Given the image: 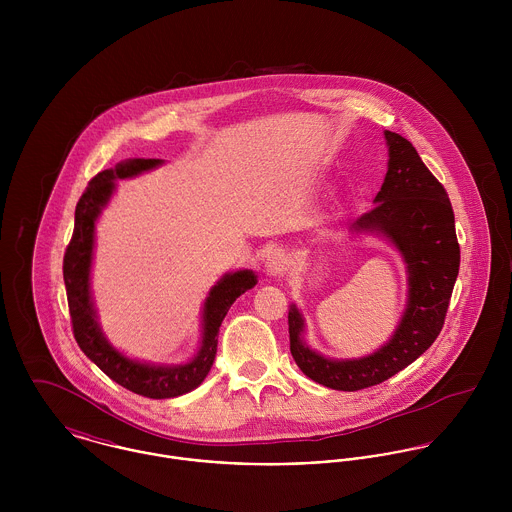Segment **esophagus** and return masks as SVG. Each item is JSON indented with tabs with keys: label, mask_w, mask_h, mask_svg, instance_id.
<instances>
[{
	"label": "esophagus",
	"mask_w": 512,
	"mask_h": 512,
	"mask_svg": "<svg viewBox=\"0 0 512 512\" xmlns=\"http://www.w3.org/2000/svg\"><path fill=\"white\" fill-rule=\"evenodd\" d=\"M290 264H292L290 254L282 248H274L266 258V272L272 278H282L290 270Z\"/></svg>",
	"instance_id": "1"
}]
</instances>
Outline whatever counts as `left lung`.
I'll use <instances>...</instances> for the list:
<instances>
[{
  "instance_id": "obj_1",
  "label": "left lung",
  "mask_w": 512,
  "mask_h": 512,
  "mask_svg": "<svg viewBox=\"0 0 512 512\" xmlns=\"http://www.w3.org/2000/svg\"><path fill=\"white\" fill-rule=\"evenodd\" d=\"M388 171L374 207L349 228L374 234L396 248L406 264L408 297L390 339L359 359H331L305 343V317L292 303L290 351L305 376L333 390L355 392L380 384L412 365L438 339L459 274V244L449 197L406 138L384 132Z\"/></svg>"
}]
</instances>
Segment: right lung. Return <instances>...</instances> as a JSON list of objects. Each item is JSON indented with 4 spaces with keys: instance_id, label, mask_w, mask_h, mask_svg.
<instances>
[{
    "instance_id": "right-lung-1",
    "label": "right lung",
    "mask_w": 512,
    "mask_h": 512,
    "mask_svg": "<svg viewBox=\"0 0 512 512\" xmlns=\"http://www.w3.org/2000/svg\"><path fill=\"white\" fill-rule=\"evenodd\" d=\"M163 165V159L134 157L98 173L82 193L74 211V232L65 252L63 276L69 297L74 339L82 353L120 386L146 398H175L195 390L209 374L217 357L219 329L230 305L252 290L258 276L252 270L228 272L207 293L201 317V343L193 359L177 365H157L132 359L118 351L104 335L94 307L90 274L94 260L96 222L116 193V181L132 179Z\"/></svg>"
}]
</instances>
